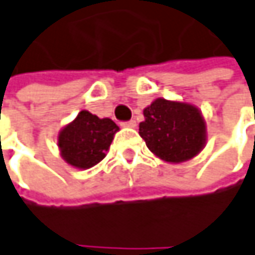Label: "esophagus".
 I'll use <instances>...</instances> for the list:
<instances>
[{
    "instance_id": "esophagus-1",
    "label": "esophagus",
    "mask_w": 255,
    "mask_h": 255,
    "mask_svg": "<svg viewBox=\"0 0 255 255\" xmlns=\"http://www.w3.org/2000/svg\"><path fill=\"white\" fill-rule=\"evenodd\" d=\"M123 127H128V128H135L137 127V123L134 120H129L127 123H123Z\"/></svg>"
}]
</instances>
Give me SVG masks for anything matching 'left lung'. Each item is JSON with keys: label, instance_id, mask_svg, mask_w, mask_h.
Here are the masks:
<instances>
[{"label": "left lung", "instance_id": "obj_1", "mask_svg": "<svg viewBox=\"0 0 255 255\" xmlns=\"http://www.w3.org/2000/svg\"><path fill=\"white\" fill-rule=\"evenodd\" d=\"M143 114L138 134L159 159L181 163L193 159L206 146V121L194 105L157 98Z\"/></svg>", "mask_w": 255, "mask_h": 255}]
</instances>
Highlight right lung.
I'll use <instances>...</instances> for the list:
<instances>
[{"mask_svg":"<svg viewBox=\"0 0 255 255\" xmlns=\"http://www.w3.org/2000/svg\"><path fill=\"white\" fill-rule=\"evenodd\" d=\"M118 129L120 127L112 120L99 118L89 111H80L73 123L59 131L61 156L77 169H89L106 156Z\"/></svg>","mask_w":255,"mask_h":255,"instance_id":"obj_1","label":"right lung"}]
</instances>
